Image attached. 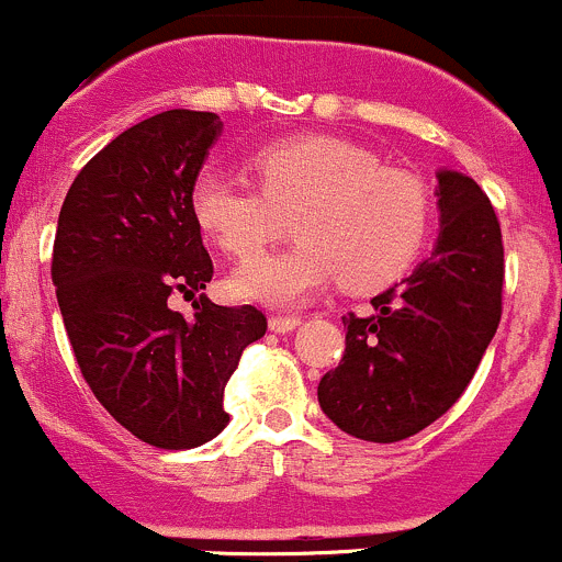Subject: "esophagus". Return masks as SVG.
<instances>
[{"label": "esophagus", "instance_id": "34e87169", "mask_svg": "<svg viewBox=\"0 0 562 562\" xmlns=\"http://www.w3.org/2000/svg\"><path fill=\"white\" fill-rule=\"evenodd\" d=\"M299 324H302V318H299V315H271V318H269V329L280 331V335H285V331H293Z\"/></svg>", "mask_w": 562, "mask_h": 562}]
</instances>
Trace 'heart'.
Listing matches in <instances>:
<instances>
[{
	"instance_id": "b5f03b06",
	"label": "heart",
	"mask_w": 562,
	"mask_h": 562,
	"mask_svg": "<svg viewBox=\"0 0 562 562\" xmlns=\"http://www.w3.org/2000/svg\"><path fill=\"white\" fill-rule=\"evenodd\" d=\"M249 170L255 183L205 167L189 192L200 231L236 260H251L294 214L303 238L233 277L244 299L293 307L337 277L348 291H379L408 271L431 236L428 183L340 136L277 139L249 154Z\"/></svg>"
}]
</instances>
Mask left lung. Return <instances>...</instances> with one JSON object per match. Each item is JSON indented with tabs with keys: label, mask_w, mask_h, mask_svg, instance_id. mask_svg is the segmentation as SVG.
Segmentation results:
<instances>
[{
	"label": "left lung",
	"mask_w": 562,
	"mask_h": 562,
	"mask_svg": "<svg viewBox=\"0 0 562 562\" xmlns=\"http://www.w3.org/2000/svg\"><path fill=\"white\" fill-rule=\"evenodd\" d=\"M442 236L412 277L348 313L340 364L321 379L318 403L340 431L401 442L464 395L503 318L505 252L499 220L481 187L439 172Z\"/></svg>",
	"instance_id": "obj_1"
}]
</instances>
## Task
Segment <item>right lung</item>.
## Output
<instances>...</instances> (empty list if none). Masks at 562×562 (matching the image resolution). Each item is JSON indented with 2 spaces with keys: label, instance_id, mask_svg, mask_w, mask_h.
Segmentation results:
<instances>
[{
  "label": "right lung",
  "instance_id": "right-lung-1",
  "mask_svg": "<svg viewBox=\"0 0 562 562\" xmlns=\"http://www.w3.org/2000/svg\"><path fill=\"white\" fill-rule=\"evenodd\" d=\"M220 131L214 112L192 109L131 125L74 178L54 236L52 282L81 375L125 431L161 450L227 426V381L269 326L252 304L200 293L214 263L189 192ZM172 295L199 296L194 319Z\"/></svg>",
  "mask_w": 562,
  "mask_h": 562
}]
</instances>
